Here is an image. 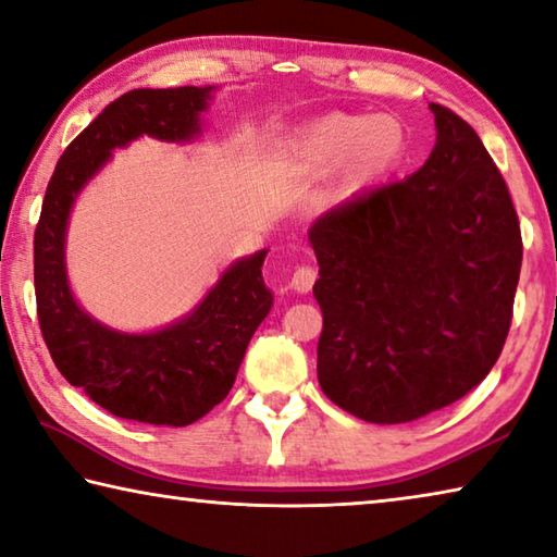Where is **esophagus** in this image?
Returning a JSON list of instances; mask_svg holds the SVG:
<instances>
[{"mask_svg":"<svg viewBox=\"0 0 557 557\" xmlns=\"http://www.w3.org/2000/svg\"><path fill=\"white\" fill-rule=\"evenodd\" d=\"M314 282H317V270L309 268V265H301V268L295 270V275H292L289 287L299 292V295H307V292L312 289Z\"/></svg>","mask_w":557,"mask_h":557,"instance_id":"esophagus-1","label":"esophagus"}]
</instances>
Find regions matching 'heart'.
I'll return each instance as SVG.
<instances>
[{
  "mask_svg": "<svg viewBox=\"0 0 557 557\" xmlns=\"http://www.w3.org/2000/svg\"><path fill=\"white\" fill-rule=\"evenodd\" d=\"M400 152V129L391 117L324 115L289 145V166L305 176L334 172V199L373 184Z\"/></svg>",
  "mask_w": 557,
  "mask_h": 557,
  "instance_id": "obj_1",
  "label": "heart"
}]
</instances>
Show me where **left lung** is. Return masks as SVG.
I'll use <instances>...</instances> for the list:
<instances>
[{
	"instance_id": "1",
	"label": "left lung",
	"mask_w": 557,
	"mask_h": 557,
	"mask_svg": "<svg viewBox=\"0 0 557 557\" xmlns=\"http://www.w3.org/2000/svg\"><path fill=\"white\" fill-rule=\"evenodd\" d=\"M437 143L405 182L312 223L324 329L317 375L338 408L412 422L482 383L502 354L521 275V225L465 120L430 102Z\"/></svg>"
}]
</instances>
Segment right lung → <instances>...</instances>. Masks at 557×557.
Listing matches in <instances>:
<instances>
[{
    "instance_id": "obj_1",
    "label": "right lung",
    "mask_w": 557,
    "mask_h": 557,
    "mask_svg": "<svg viewBox=\"0 0 557 557\" xmlns=\"http://www.w3.org/2000/svg\"><path fill=\"white\" fill-rule=\"evenodd\" d=\"M215 86L137 88L81 132L55 164L34 235L36 309L55 369L100 408L149 425L184 428L233 388L252 334L272 309L262 280L268 250L235 260L191 312L145 334L110 329L73 297L65 233L73 203L115 149L139 137L194 143Z\"/></svg>"
}]
</instances>
